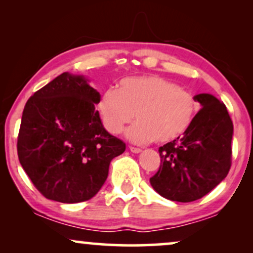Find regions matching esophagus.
Instances as JSON below:
<instances>
[{
	"instance_id": "1",
	"label": "esophagus",
	"mask_w": 253,
	"mask_h": 253,
	"mask_svg": "<svg viewBox=\"0 0 253 253\" xmlns=\"http://www.w3.org/2000/svg\"><path fill=\"white\" fill-rule=\"evenodd\" d=\"M130 151L132 152V153H140L141 152V148H138V147H133V146H130Z\"/></svg>"
}]
</instances>
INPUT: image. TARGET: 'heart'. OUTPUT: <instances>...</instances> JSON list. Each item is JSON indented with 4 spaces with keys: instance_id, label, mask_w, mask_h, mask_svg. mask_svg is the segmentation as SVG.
I'll list each match as a JSON object with an SVG mask.
<instances>
[{
    "instance_id": "1",
    "label": "heart",
    "mask_w": 253,
    "mask_h": 253,
    "mask_svg": "<svg viewBox=\"0 0 253 253\" xmlns=\"http://www.w3.org/2000/svg\"><path fill=\"white\" fill-rule=\"evenodd\" d=\"M98 109L110 133H120L134 114L137 121L126 129L127 139L134 144H165L189 129L198 105L193 94L168 79L139 76L124 78L117 89L103 92Z\"/></svg>"
}]
</instances>
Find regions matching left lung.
I'll list each match as a JSON object with an SVG mask.
<instances>
[{
    "label": "left lung",
    "mask_w": 253,
    "mask_h": 253,
    "mask_svg": "<svg viewBox=\"0 0 253 253\" xmlns=\"http://www.w3.org/2000/svg\"><path fill=\"white\" fill-rule=\"evenodd\" d=\"M200 110L183 136L159 148L161 165L150 178L172 202L200 199L226 178L231 166L234 126L226 106L209 93L195 95Z\"/></svg>",
    "instance_id": "1"
}]
</instances>
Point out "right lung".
Masks as SVG:
<instances>
[{
	"mask_svg": "<svg viewBox=\"0 0 253 253\" xmlns=\"http://www.w3.org/2000/svg\"><path fill=\"white\" fill-rule=\"evenodd\" d=\"M100 98L84 76L63 72L27 100L17 151L47 199H91L106 182L110 161L126 151V144L102 126L95 110Z\"/></svg>",
	"mask_w": 253,
	"mask_h": 253,
	"instance_id": "1",
	"label": "right lung"
}]
</instances>
